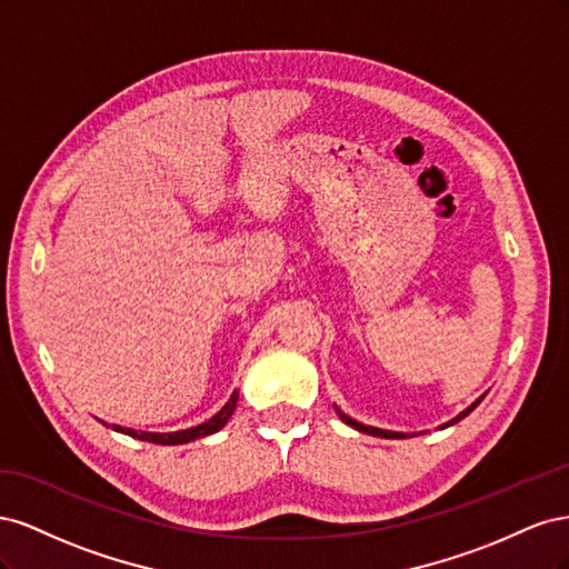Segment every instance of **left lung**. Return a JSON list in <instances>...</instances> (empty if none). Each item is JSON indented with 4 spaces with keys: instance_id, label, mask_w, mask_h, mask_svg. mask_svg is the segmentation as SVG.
Returning <instances> with one entry per match:
<instances>
[{
    "instance_id": "1",
    "label": "left lung",
    "mask_w": 569,
    "mask_h": 569,
    "mask_svg": "<svg viewBox=\"0 0 569 569\" xmlns=\"http://www.w3.org/2000/svg\"><path fill=\"white\" fill-rule=\"evenodd\" d=\"M487 393H481L479 399L475 401V403H470L468 408H465L462 412H458V416L453 418V420H449V422H443L441 425V429H446V427H451V425H456V422H460L465 416H470V412L481 403V399H485ZM337 408V406H335ZM337 412H339V418L347 422V425H351L353 429H358V432H363V435H372V437H382V439H408V437H412V435H403V432H391V429H380V427H370V425H363V422H358V420H353V418H349L347 412H341L339 408H337Z\"/></svg>"
}]
</instances>
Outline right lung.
Listing matches in <instances>:
<instances>
[{
  "label": "right lung",
  "mask_w": 569,
  "mask_h": 569,
  "mask_svg": "<svg viewBox=\"0 0 569 569\" xmlns=\"http://www.w3.org/2000/svg\"><path fill=\"white\" fill-rule=\"evenodd\" d=\"M237 401H239V391H232L230 401L222 406L216 416L211 420H206L197 427H189V429H180V432H168V435H159V432H137V429H130V427H120V425H113L111 429L113 432H120V435H128L132 439H140V441H149V443H161V446H178V443H189L194 439H201V437H209V435H216L218 429H222L228 425V420L232 418V412L237 408ZM107 425V422H101ZM109 427V425H107Z\"/></svg>",
  "instance_id": "obj_1"
}]
</instances>
